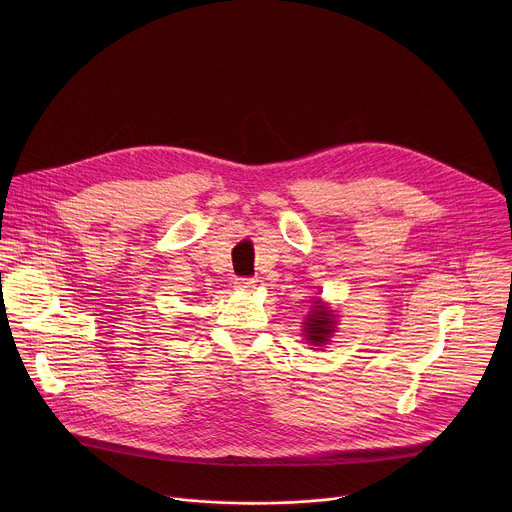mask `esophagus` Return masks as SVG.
Returning <instances> with one entry per match:
<instances>
[{"label": "esophagus", "mask_w": 512, "mask_h": 512, "mask_svg": "<svg viewBox=\"0 0 512 512\" xmlns=\"http://www.w3.org/2000/svg\"><path fill=\"white\" fill-rule=\"evenodd\" d=\"M255 279H251V277H241V279H237L235 281V287L237 289H241V291H253L255 289Z\"/></svg>", "instance_id": "1"}]
</instances>
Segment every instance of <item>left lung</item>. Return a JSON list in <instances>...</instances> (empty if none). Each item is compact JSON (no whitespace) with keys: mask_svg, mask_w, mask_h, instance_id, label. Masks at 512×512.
Segmentation results:
<instances>
[{"mask_svg":"<svg viewBox=\"0 0 512 512\" xmlns=\"http://www.w3.org/2000/svg\"><path fill=\"white\" fill-rule=\"evenodd\" d=\"M304 324H306V338L314 346H322L328 342L330 334L334 332V314L326 306L316 302V306L310 308V314Z\"/></svg>","mask_w":512,"mask_h":512,"instance_id":"left-lung-1","label":"left lung"}]
</instances>
